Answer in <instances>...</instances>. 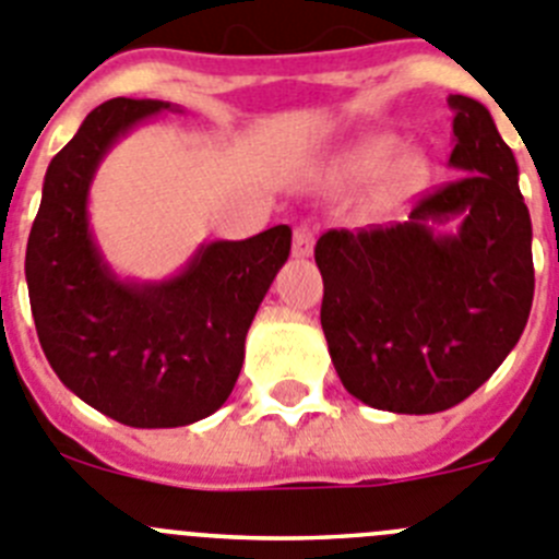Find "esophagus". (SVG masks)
Here are the masks:
<instances>
[{"instance_id": "1", "label": "esophagus", "mask_w": 559, "mask_h": 559, "mask_svg": "<svg viewBox=\"0 0 559 559\" xmlns=\"http://www.w3.org/2000/svg\"><path fill=\"white\" fill-rule=\"evenodd\" d=\"M314 250V228L309 223L295 225V239H292V253L298 255V259H306Z\"/></svg>"}]
</instances>
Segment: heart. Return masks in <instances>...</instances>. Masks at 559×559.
Here are the masks:
<instances>
[{"label": "heart", "mask_w": 559, "mask_h": 559, "mask_svg": "<svg viewBox=\"0 0 559 559\" xmlns=\"http://www.w3.org/2000/svg\"><path fill=\"white\" fill-rule=\"evenodd\" d=\"M342 183H365L376 178L373 203L379 209L399 205L429 178V155L420 147H401L395 133H370L345 150L334 169Z\"/></svg>", "instance_id": "heart-1"}]
</instances>
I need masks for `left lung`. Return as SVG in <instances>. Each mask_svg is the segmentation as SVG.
Masks as SVG:
<instances>
[{"label": "left lung", "mask_w": 559, "mask_h": 559, "mask_svg": "<svg viewBox=\"0 0 559 559\" xmlns=\"http://www.w3.org/2000/svg\"><path fill=\"white\" fill-rule=\"evenodd\" d=\"M449 108L460 178L406 223L329 230L314 248L320 323L342 386L399 415H435L479 390L524 334L535 295L515 155L485 105L451 94Z\"/></svg>", "instance_id": "8db88e82"}]
</instances>
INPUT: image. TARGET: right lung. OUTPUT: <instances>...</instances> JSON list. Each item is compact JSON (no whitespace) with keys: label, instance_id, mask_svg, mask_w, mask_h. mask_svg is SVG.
Listing matches in <instances>:
<instances>
[{"label":"right lung","instance_id":"1","mask_svg":"<svg viewBox=\"0 0 559 559\" xmlns=\"http://www.w3.org/2000/svg\"><path fill=\"white\" fill-rule=\"evenodd\" d=\"M164 99H108L52 158L29 230V309L58 379L103 415L133 429L198 424L228 401L245 336L278 270L292 228L203 242L169 278H122L94 236L88 194L119 139L158 114Z\"/></svg>","mask_w":559,"mask_h":559}]
</instances>
